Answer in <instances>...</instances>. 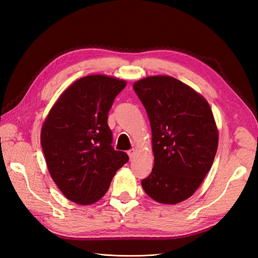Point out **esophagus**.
<instances>
[{
	"label": "esophagus",
	"mask_w": 258,
	"mask_h": 258,
	"mask_svg": "<svg viewBox=\"0 0 258 258\" xmlns=\"http://www.w3.org/2000/svg\"><path fill=\"white\" fill-rule=\"evenodd\" d=\"M128 155H129V157H130V159H132L135 157V155H136V150L135 148H132V150H130V151H128Z\"/></svg>",
	"instance_id": "34e87169"
}]
</instances>
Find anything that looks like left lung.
<instances>
[{
	"instance_id": "1",
	"label": "left lung",
	"mask_w": 258,
	"mask_h": 258,
	"mask_svg": "<svg viewBox=\"0 0 258 258\" xmlns=\"http://www.w3.org/2000/svg\"><path fill=\"white\" fill-rule=\"evenodd\" d=\"M134 89L151 122L155 158L142 187L159 204H178L212 167L218 144L213 113L204 97L174 77H146Z\"/></svg>"
}]
</instances>
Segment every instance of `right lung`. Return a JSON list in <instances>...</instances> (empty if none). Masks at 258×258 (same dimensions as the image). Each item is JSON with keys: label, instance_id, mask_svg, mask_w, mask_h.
<instances>
[{"label": "right lung", "instance_id": "right-lung-1", "mask_svg": "<svg viewBox=\"0 0 258 258\" xmlns=\"http://www.w3.org/2000/svg\"><path fill=\"white\" fill-rule=\"evenodd\" d=\"M126 82L89 75L62 93L44 121L41 143L49 173L58 188L75 204L102 198L116 171L129 160L115 151L107 115Z\"/></svg>", "mask_w": 258, "mask_h": 258}]
</instances>
